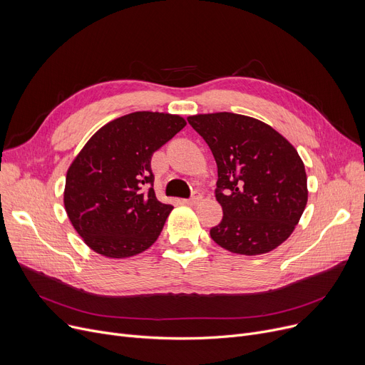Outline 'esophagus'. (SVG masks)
Returning <instances> with one entry per match:
<instances>
[{
  "mask_svg": "<svg viewBox=\"0 0 365 365\" xmlns=\"http://www.w3.org/2000/svg\"><path fill=\"white\" fill-rule=\"evenodd\" d=\"M201 198H202V195H201L200 192H197V190H195V192L192 194V197L187 198V200H185V202H186V204H190V205H194V204H198V202L201 201Z\"/></svg>",
  "mask_w": 365,
  "mask_h": 365,
  "instance_id": "34e87169",
  "label": "esophagus"
}]
</instances>
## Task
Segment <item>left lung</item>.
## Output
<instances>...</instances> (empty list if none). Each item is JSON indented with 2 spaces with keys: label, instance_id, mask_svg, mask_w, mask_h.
Here are the masks:
<instances>
[{
  "label": "left lung",
  "instance_id": "8db88e82",
  "mask_svg": "<svg viewBox=\"0 0 365 365\" xmlns=\"http://www.w3.org/2000/svg\"><path fill=\"white\" fill-rule=\"evenodd\" d=\"M217 164L222 222L212 240L237 255L274 250L294 231L308 202L303 161L293 145L259 120L232 112L189 117Z\"/></svg>",
  "mask_w": 365,
  "mask_h": 365
}]
</instances>
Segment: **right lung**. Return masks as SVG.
I'll return each mask as SVG.
<instances>
[{
  "mask_svg": "<svg viewBox=\"0 0 365 365\" xmlns=\"http://www.w3.org/2000/svg\"><path fill=\"white\" fill-rule=\"evenodd\" d=\"M185 125L179 115L133 112L103 125L76 155L63 202L91 250L124 259L157 241L173 205L155 197L150 160Z\"/></svg>",
  "mask_w": 365,
  "mask_h": 365,
  "instance_id": "right-lung-1",
  "label": "right lung"
}]
</instances>
